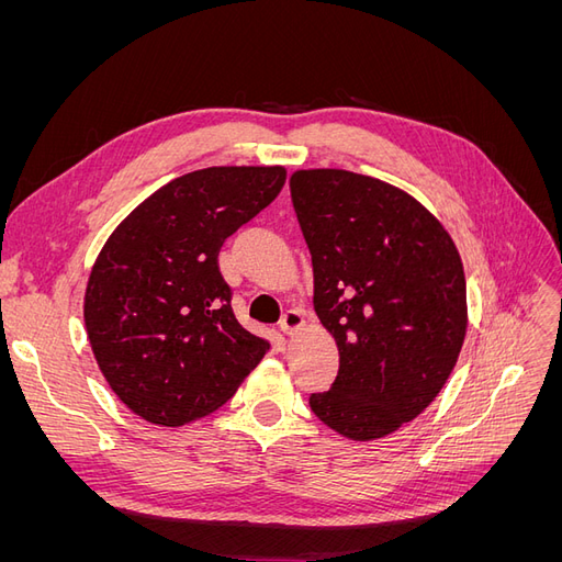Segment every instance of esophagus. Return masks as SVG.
I'll use <instances>...</instances> for the list:
<instances>
[{
    "label": "esophagus",
    "instance_id": "esophagus-1",
    "mask_svg": "<svg viewBox=\"0 0 562 562\" xmlns=\"http://www.w3.org/2000/svg\"><path fill=\"white\" fill-rule=\"evenodd\" d=\"M302 326H304V314L300 310H288L279 321V328L283 335H295Z\"/></svg>",
    "mask_w": 562,
    "mask_h": 562
}]
</instances>
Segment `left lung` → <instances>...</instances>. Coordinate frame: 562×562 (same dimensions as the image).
Here are the masks:
<instances>
[{"label": "left lung", "instance_id": "1", "mask_svg": "<svg viewBox=\"0 0 562 562\" xmlns=\"http://www.w3.org/2000/svg\"><path fill=\"white\" fill-rule=\"evenodd\" d=\"M291 199L314 267V310L339 351L314 415L351 440L415 419L457 363L467 335V281L446 227L417 199L378 178L312 168Z\"/></svg>", "mask_w": 562, "mask_h": 562}]
</instances>
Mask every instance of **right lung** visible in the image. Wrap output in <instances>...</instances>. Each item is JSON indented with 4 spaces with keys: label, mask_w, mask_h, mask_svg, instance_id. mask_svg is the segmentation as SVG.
Masks as SVG:
<instances>
[{
    "label": "right lung",
    "mask_w": 562,
    "mask_h": 562,
    "mask_svg": "<svg viewBox=\"0 0 562 562\" xmlns=\"http://www.w3.org/2000/svg\"><path fill=\"white\" fill-rule=\"evenodd\" d=\"M283 166H211L133 209L100 250L83 295L89 342L135 415L182 427L217 411L269 342L232 312L217 255L277 199Z\"/></svg>",
    "instance_id": "1"
}]
</instances>
